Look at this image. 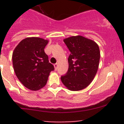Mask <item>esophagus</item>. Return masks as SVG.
I'll return each mask as SVG.
<instances>
[{
    "mask_svg": "<svg viewBox=\"0 0 124 124\" xmlns=\"http://www.w3.org/2000/svg\"><path fill=\"white\" fill-rule=\"evenodd\" d=\"M54 66L55 70H57V67H58V64H57V63H55V64L54 65Z\"/></svg>",
    "mask_w": 124,
    "mask_h": 124,
    "instance_id": "1",
    "label": "esophagus"
}]
</instances>
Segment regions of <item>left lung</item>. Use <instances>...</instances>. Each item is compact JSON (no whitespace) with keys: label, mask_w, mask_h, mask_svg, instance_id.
Here are the masks:
<instances>
[{"label":"left lung","mask_w":124,"mask_h":124,"mask_svg":"<svg viewBox=\"0 0 124 124\" xmlns=\"http://www.w3.org/2000/svg\"><path fill=\"white\" fill-rule=\"evenodd\" d=\"M63 41L71 54L68 71L61 76V81L70 91H80L89 85L97 74L100 59L99 47L95 41L80 35Z\"/></svg>","instance_id":"obj_1"}]
</instances>
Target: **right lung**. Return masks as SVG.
Returning a JSON list of instances; mask_svg holds the SVG:
<instances>
[{"label": "right lung", "instance_id": "add662e5", "mask_svg": "<svg viewBox=\"0 0 124 124\" xmlns=\"http://www.w3.org/2000/svg\"><path fill=\"white\" fill-rule=\"evenodd\" d=\"M48 42V40L38 37L26 38L20 42L12 53L16 76L32 91H38L46 86L50 72L54 69L44 52Z\"/></svg>", "mask_w": 124, "mask_h": 124}]
</instances>
